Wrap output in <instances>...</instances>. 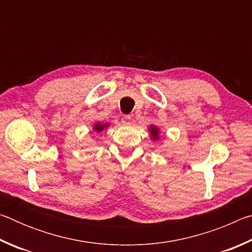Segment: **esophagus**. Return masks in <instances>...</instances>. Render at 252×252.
Returning a JSON list of instances; mask_svg holds the SVG:
<instances>
[{
  "label": "esophagus",
  "instance_id": "esophagus-1",
  "mask_svg": "<svg viewBox=\"0 0 252 252\" xmlns=\"http://www.w3.org/2000/svg\"><path fill=\"white\" fill-rule=\"evenodd\" d=\"M122 125L123 126H131V117L122 118Z\"/></svg>",
  "mask_w": 252,
  "mask_h": 252
}]
</instances>
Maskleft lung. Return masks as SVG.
I'll list each match as a JSON object with an SVG mask.
<instances>
[{"instance_id":"obj_1","label":"left lung","mask_w":252,"mask_h":252,"mask_svg":"<svg viewBox=\"0 0 252 252\" xmlns=\"http://www.w3.org/2000/svg\"><path fill=\"white\" fill-rule=\"evenodd\" d=\"M149 132H150L151 139L153 141H158L160 139V129L158 126L151 125L150 127H149Z\"/></svg>"}]
</instances>
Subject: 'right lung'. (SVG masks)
Returning <instances> with one entry per match:
<instances>
[{"label": "right lung", "instance_id": "add662e5", "mask_svg": "<svg viewBox=\"0 0 252 252\" xmlns=\"http://www.w3.org/2000/svg\"><path fill=\"white\" fill-rule=\"evenodd\" d=\"M110 126V123H101V122H95L94 125H93V131L95 132H102L104 131L105 129H108Z\"/></svg>", "mask_w": 252, "mask_h": 252}]
</instances>
